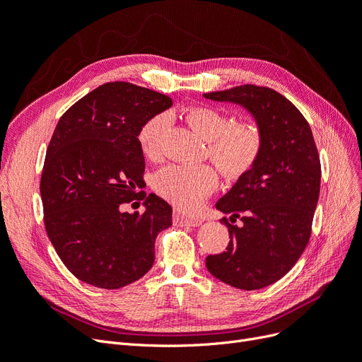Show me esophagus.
Returning <instances> with one entry per match:
<instances>
[{"label":"esophagus","mask_w":362,"mask_h":362,"mask_svg":"<svg viewBox=\"0 0 362 362\" xmlns=\"http://www.w3.org/2000/svg\"><path fill=\"white\" fill-rule=\"evenodd\" d=\"M173 222L178 223V225H187V226H199L202 223L199 217L187 216V214H182V213H175L173 214Z\"/></svg>","instance_id":"obj_1"}]
</instances>
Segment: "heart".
<instances>
[{
    "label": "heart",
    "mask_w": 362,
    "mask_h": 362,
    "mask_svg": "<svg viewBox=\"0 0 362 362\" xmlns=\"http://www.w3.org/2000/svg\"><path fill=\"white\" fill-rule=\"evenodd\" d=\"M185 120L204 140L208 141V157L226 177H240L254 166L261 148L262 134L252 122H234L231 116L213 107H192L185 112ZM168 120L157 115L141 125L139 146L148 158L160 156L161 137ZM217 185L213 168L170 164L156 177V189L180 208L198 206Z\"/></svg>",
    "instance_id": "obj_1"
}]
</instances>
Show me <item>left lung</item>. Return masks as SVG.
<instances>
[{"label": "left lung", "instance_id": "left-lung-1", "mask_svg": "<svg viewBox=\"0 0 362 362\" xmlns=\"http://www.w3.org/2000/svg\"><path fill=\"white\" fill-rule=\"evenodd\" d=\"M204 96L245 107L262 134L254 166L216 204L244 225L231 226L223 217L231 240L225 252L205 259L208 272L228 286L258 290L287 275L310 242L320 157L310 124L276 90L245 84Z\"/></svg>", "mask_w": 362, "mask_h": 362}]
</instances>
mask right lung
<instances>
[{"label":"right lung","instance_id":"right-lung-1","mask_svg":"<svg viewBox=\"0 0 362 362\" xmlns=\"http://www.w3.org/2000/svg\"><path fill=\"white\" fill-rule=\"evenodd\" d=\"M170 105L146 87L105 83L54 129L40 178L43 222L63 264L93 287L116 290L140 279L154 264L158 233L172 225L166 201L138 192L145 157L137 140L141 125ZM134 200L144 201L145 214L122 211Z\"/></svg>","mask_w":362,"mask_h":362}]
</instances>
